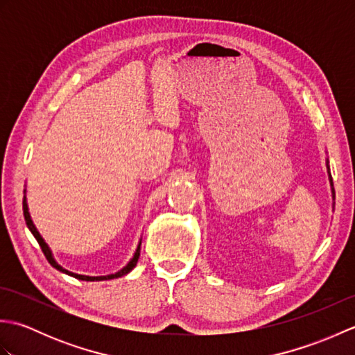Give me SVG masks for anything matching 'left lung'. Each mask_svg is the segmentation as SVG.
I'll list each match as a JSON object with an SVG mask.
<instances>
[{
    "label": "left lung",
    "mask_w": 355,
    "mask_h": 355,
    "mask_svg": "<svg viewBox=\"0 0 355 355\" xmlns=\"http://www.w3.org/2000/svg\"><path fill=\"white\" fill-rule=\"evenodd\" d=\"M327 168H328V175H329V183H331V192H333V200H334V189H333V178H331V173H329V162H328V158H327ZM333 207H334V205H333Z\"/></svg>",
    "instance_id": "left-lung-1"
}]
</instances>
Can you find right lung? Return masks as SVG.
<instances>
[{"label": "right lung", "mask_w": 355, "mask_h": 355, "mask_svg": "<svg viewBox=\"0 0 355 355\" xmlns=\"http://www.w3.org/2000/svg\"><path fill=\"white\" fill-rule=\"evenodd\" d=\"M22 210H24V220H26L27 227H28V230H30V232H32V235H33V236H35V239L37 241V244L41 245V250L44 252L45 258H47V261L50 262V266H51V267H55V268H56V270H59V271H62V273H65V275L73 276V277H76V279H80V281H89V282H94V281H110V279L122 277V276L128 275V273H130V271H131L135 266H137V261H139V256H140V247H141V238H140V241H139L137 248H135V252H134V254H132V258L130 259V262H128L123 268H120L119 271H116V273L105 275V276H87V275H78V273H73V271H69L67 268H64L62 266H59L58 261L55 259V256H53L51 248L49 247V244H47V243H45L44 238L41 236V233L37 232L36 225L33 224L32 216H30V212H28V205H27L26 189H24V200H22Z\"/></svg>", "instance_id": "right-lung-1"}]
</instances>
